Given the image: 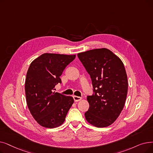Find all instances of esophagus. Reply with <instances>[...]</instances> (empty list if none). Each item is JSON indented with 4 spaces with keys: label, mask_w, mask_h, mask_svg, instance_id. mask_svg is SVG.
Masks as SVG:
<instances>
[{
    "label": "esophagus",
    "mask_w": 153,
    "mask_h": 153,
    "mask_svg": "<svg viewBox=\"0 0 153 153\" xmlns=\"http://www.w3.org/2000/svg\"><path fill=\"white\" fill-rule=\"evenodd\" d=\"M73 98H74V100L75 102H78V101H80L81 99H82V97H79V96H73Z\"/></svg>",
    "instance_id": "esophagus-1"
}]
</instances>
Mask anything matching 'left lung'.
I'll use <instances>...</instances> for the list:
<instances>
[{
  "label": "left lung",
  "mask_w": 153,
  "mask_h": 153,
  "mask_svg": "<svg viewBox=\"0 0 153 153\" xmlns=\"http://www.w3.org/2000/svg\"><path fill=\"white\" fill-rule=\"evenodd\" d=\"M91 76L95 94L88 96L89 108L85 117L90 124L105 128L120 115L127 97L128 82L122 61L106 48L77 54Z\"/></svg>",
  "instance_id": "1"
}]
</instances>
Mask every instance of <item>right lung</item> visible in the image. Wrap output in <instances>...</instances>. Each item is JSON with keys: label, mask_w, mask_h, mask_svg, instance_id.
<instances>
[{"label": "right lung", "mask_w": 153, "mask_h": 153, "mask_svg": "<svg viewBox=\"0 0 153 153\" xmlns=\"http://www.w3.org/2000/svg\"><path fill=\"white\" fill-rule=\"evenodd\" d=\"M76 55L44 53L31 63L26 75V102L33 117L42 127L57 128L62 125L74 103L71 96L53 92L61 83L60 76Z\"/></svg>", "instance_id": "add662e5"}]
</instances>
